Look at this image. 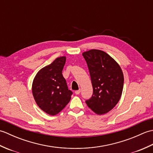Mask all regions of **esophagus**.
I'll use <instances>...</instances> for the list:
<instances>
[{"label":"esophagus","mask_w":153,"mask_h":153,"mask_svg":"<svg viewBox=\"0 0 153 153\" xmlns=\"http://www.w3.org/2000/svg\"><path fill=\"white\" fill-rule=\"evenodd\" d=\"M80 92H81V90L79 89V90L76 91H75V93H76V95H79V94L80 93Z\"/></svg>","instance_id":"34e87169"}]
</instances>
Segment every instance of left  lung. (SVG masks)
Masks as SVG:
<instances>
[{
    "mask_svg": "<svg viewBox=\"0 0 153 153\" xmlns=\"http://www.w3.org/2000/svg\"><path fill=\"white\" fill-rule=\"evenodd\" d=\"M83 56L89 68L93 85V95L85 100L89 108L97 114L110 111L121 97L123 75L121 68L104 51L92 49Z\"/></svg>",
    "mask_w": 153,
    "mask_h": 153,
    "instance_id": "8db88e82",
    "label": "left lung"
}]
</instances>
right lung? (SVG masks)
<instances>
[{"mask_svg":"<svg viewBox=\"0 0 153 153\" xmlns=\"http://www.w3.org/2000/svg\"><path fill=\"white\" fill-rule=\"evenodd\" d=\"M65 62V56L57 58L38 71L32 85L35 102L42 110L51 116L57 114L64 108L73 93L68 89L62 74Z\"/></svg>","mask_w":153,"mask_h":153,"instance_id":"1","label":"right lung"}]
</instances>
